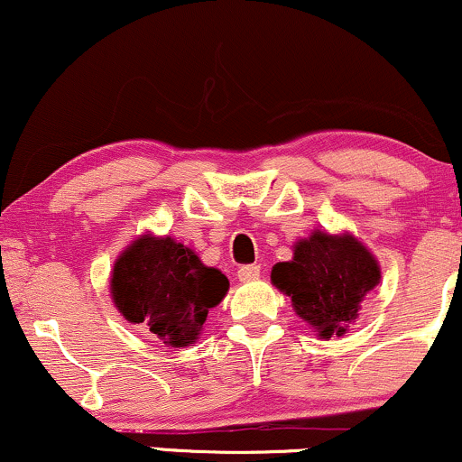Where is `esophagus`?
I'll return each instance as SVG.
<instances>
[{
	"label": "esophagus",
	"instance_id": "34e87169",
	"mask_svg": "<svg viewBox=\"0 0 462 462\" xmlns=\"http://www.w3.org/2000/svg\"><path fill=\"white\" fill-rule=\"evenodd\" d=\"M260 275V266L258 264H245L238 269V280L241 282H252Z\"/></svg>",
	"mask_w": 462,
	"mask_h": 462
}]
</instances>
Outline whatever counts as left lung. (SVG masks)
I'll use <instances>...</instances> for the list:
<instances>
[{"label": "left lung", "instance_id": "1", "mask_svg": "<svg viewBox=\"0 0 462 462\" xmlns=\"http://www.w3.org/2000/svg\"><path fill=\"white\" fill-rule=\"evenodd\" d=\"M271 282L288 294L294 312L320 337L342 336L359 316V303L381 282L376 258L353 235L316 230L294 245L288 263H277Z\"/></svg>", "mask_w": 462, "mask_h": 462}]
</instances>
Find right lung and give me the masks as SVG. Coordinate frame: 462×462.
<instances>
[{"mask_svg":"<svg viewBox=\"0 0 462 462\" xmlns=\"http://www.w3.org/2000/svg\"><path fill=\"white\" fill-rule=\"evenodd\" d=\"M109 286L126 320L182 348L198 340L208 310L226 297L230 282L171 236L143 235L118 255Z\"/></svg>","mask_w":462,"mask_h":462,"instance_id":"add662e5","label":"right lung"}]
</instances>
